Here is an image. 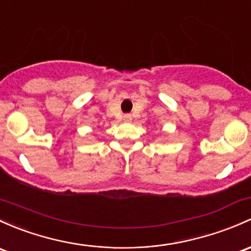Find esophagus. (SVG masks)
Returning <instances> with one entry per match:
<instances>
[{
  "label": "esophagus",
  "mask_w": 251,
  "mask_h": 251,
  "mask_svg": "<svg viewBox=\"0 0 251 251\" xmlns=\"http://www.w3.org/2000/svg\"><path fill=\"white\" fill-rule=\"evenodd\" d=\"M123 121H125V122H130V121H131V116L129 115V114H126L125 116H123Z\"/></svg>",
  "instance_id": "34e87169"
}]
</instances>
